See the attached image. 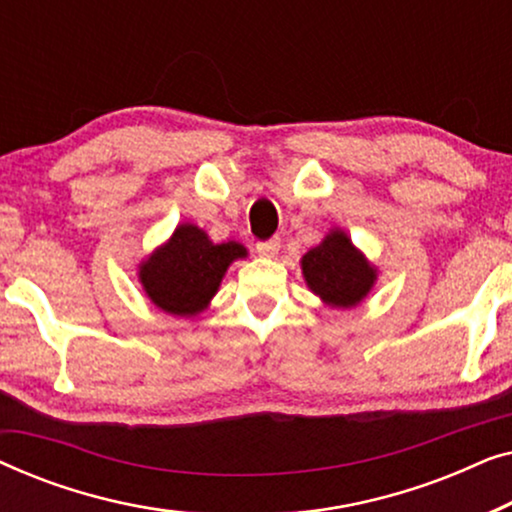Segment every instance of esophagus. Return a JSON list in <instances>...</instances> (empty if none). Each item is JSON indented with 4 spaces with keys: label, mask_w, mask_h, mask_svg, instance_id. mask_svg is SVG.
<instances>
[{
    "label": "esophagus",
    "mask_w": 512,
    "mask_h": 512,
    "mask_svg": "<svg viewBox=\"0 0 512 512\" xmlns=\"http://www.w3.org/2000/svg\"><path fill=\"white\" fill-rule=\"evenodd\" d=\"M277 251H279V240H277V237H272V240H265V242H258L256 244V254L258 256L272 258V256H277Z\"/></svg>",
    "instance_id": "34e87169"
}]
</instances>
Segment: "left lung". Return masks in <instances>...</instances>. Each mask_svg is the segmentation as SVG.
<instances>
[{
	"mask_svg": "<svg viewBox=\"0 0 512 512\" xmlns=\"http://www.w3.org/2000/svg\"><path fill=\"white\" fill-rule=\"evenodd\" d=\"M300 268L310 291L326 305L342 310L359 305L377 279V270L338 228L307 251Z\"/></svg>",
	"mask_w": 512,
	"mask_h": 512,
	"instance_id": "obj_1",
	"label": "left lung"
}]
</instances>
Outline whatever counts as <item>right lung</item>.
<instances>
[{
  "label": "right lung",
  "instance_id": "1",
  "mask_svg": "<svg viewBox=\"0 0 512 512\" xmlns=\"http://www.w3.org/2000/svg\"><path fill=\"white\" fill-rule=\"evenodd\" d=\"M237 258H247L240 242L214 244L202 228L181 223L170 240L139 265V282L163 312L193 317L209 305L228 265Z\"/></svg>",
  "mask_w": 512,
  "mask_h": 512
}]
</instances>
